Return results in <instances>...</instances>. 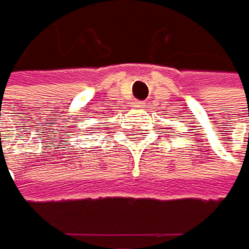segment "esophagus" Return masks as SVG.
Listing matches in <instances>:
<instances>
[{"label":"esophagus","mask_w":249,"mask_h":249,"mask_svg":"<svg viewBox=\"0 0 249 249\" xmlns=\"http://www.w3.org/2000/svg\"><path fill=\"white\" fill-rule=\"evenodd\" d=\"M135 107H138V108H144V107H145V102H142V100H138V102L135 104Z\"/></svg>","instance_id":"obj_1"}]
</instances>
